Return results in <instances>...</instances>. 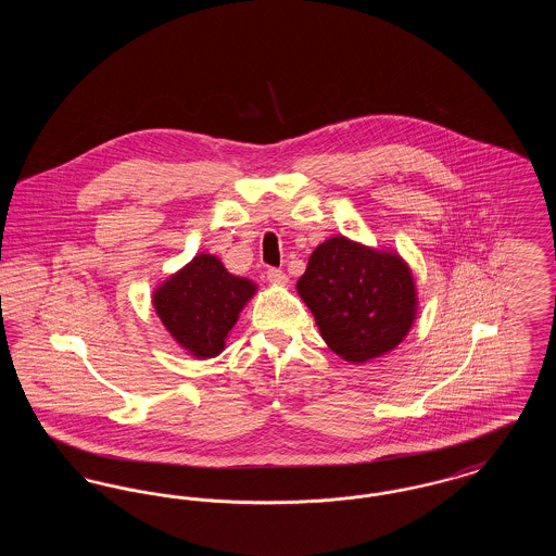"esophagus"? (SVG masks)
<instances>
[{"mask_svg": "<svg viewBox=\"0 0 556 556\" xmlns=\"http://www.w3.org/2000/svg\"><path fill=\"white\" fill-rule=\"evenodd\" d=\"M266 279L270 283H275V286H288V281H290V277L281 268H268L266 270Z\"/></svg>", "mask_w": 556, "mask_h": 556, "instance_id": "obj_1", "label": "esophagus"}]
</instances>
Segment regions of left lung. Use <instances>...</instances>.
Here are the masks:
<instances>
[{
    "instance_id": "obj_1",
    "label": "left lung",
    "mask_w": 556,
    "mask_h": 556,
    "mask_svg": "<svg viewBox=\"0 0 556 556\" xmlns=\"http://www.w3.org/2000/svg\"><path fill=\"white\" fill-rule=\"evenodd\" d=\"M295 288L323 340L354 365L394 350L417 315L415 279L406 263L344 236L317 245Z\"/></svg>"
}]
</instances>
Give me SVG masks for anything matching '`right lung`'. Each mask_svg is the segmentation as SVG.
Masks as SVG:
<instances>
[{
    "instance_id": "right-lung-1",
    "label": "right lung",
    "mask_w": 556,
    "mask_h": 556,
    "mask_svg": "<svg viewBox=\"0 0 556 556\" xmlns=\"http://www.w3.org/2000/svg\"><path fill=\"white\" fill-rule=\"evenodd\" d=\"M254 291L250 279L231 275L216 256L198 254L154 291V308L177 344L198 358H212L223 352Z\"/></svg>"
}]
</instances>
